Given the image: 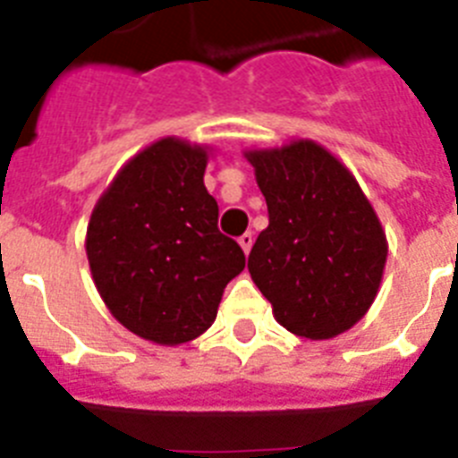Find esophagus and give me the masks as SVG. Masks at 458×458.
Masks as SVG:
<instances>
[{
	"label": "esophagus",
	"instance_id": "1",
	"mask_svg": "<svg viewBox=\"0 0 458 458\" xmlns=\"http://www.w3.org/2000/svg\"><path fill=\"white\" fill-rule=\"evenodd\" d=\"M240 247L244 249V253L251 251V247H253V233H244V235L240 237Z\"/></svg>",
	"mask_w": 458,
	"mask_h": 458
}]
</instances>
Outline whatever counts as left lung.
Here are the masks:
<instances>
[{"label":"left lung","instance_id":"8db88e82","mask_svg":"<svg viewBox=\"0 0 458 458\" xmlns=\"http://www.w3.org/2000/svg\"><path fill=\"white\" fill-rule=\"evenodd\" d=\"M270 225L249 272L275 318L307 340H330L366 317L386 263V235L352 172L312 140L247 151Z\"/></svg>","mask_w":458,"mask_h":458}]
</instances>
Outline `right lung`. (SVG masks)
<instances>
[{"label": "right lung", "instance_id": "add662e5", "mask_svg": "<svg viewBox=\"0 0 458 458\" xmlns=\"http://www.w3.org/2000/svg\"><path fill=\"white\" fill-rule=\"evenodd\" d=\"M207 148L176 137L123 165L88 223L86 253L109 312L134 335L182 344L216 318L244 251L218 230L207 193Z\"/></svg>", "mask_w": 458, "mask_h": 458}]
</instances>
